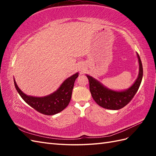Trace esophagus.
Listing matches in <instances>:
<instances>
[{
    "label": "esophagus",
    "mask_w": 156,
    "mask_h": 156,
    "mask_svg": "<svg viewBox=\"0 0 156 156\" xmlns=\"http://www.w3.org/2000/svg\"><path fill=\"white\" fill-rule=\"evenodd\" d=\"M78 69H79V70H80V72H82V71H83V70H84V68H83V66H80V67L78 68Z\"/></svg>",
    "instance_id": "34e87169"
}]
</instances>
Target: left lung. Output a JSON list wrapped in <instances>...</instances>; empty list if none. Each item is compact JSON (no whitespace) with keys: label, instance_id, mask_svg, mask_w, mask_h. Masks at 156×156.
<instances>
[{"label":"left lung","instance_id":"8db88e82","mask_svg":"<svg viewBox=\"0 0 156 156\" xmlns=\"http://www.w3.org/2000/svg\"><path fill=\"white\" fill-rule=\"evenodd\" d=\"M137 57L139 63L137 78L133 84L125 90H112L92 76L86 74L89 81V87L92 97L99 106L110 110H119L127 105L133 98L140 88L143 78V66L137 53Z\"/></svg>","mask_w":156,"mask_h":156}]
</instances>
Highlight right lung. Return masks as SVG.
Masks as SVG:
<instances>
[{
    "label": "right lung",
    "mask_w": 156,
    "mask_h": 156,
    "mask_svg": "<svg viewBox=\"0 0 156 156\" xmlns=\"http://www.w3.org/2000/svg\"><path fill=\"white\" fill-rule=\"evenodd\" d=\"M78 74L76 72L66 78L57 90L45 97H37L25 94L16 83L15 78L14 84L16 91L26 103L40 113L54 115L62 111L70 102L74 82Z\"/></svg>",
    "instance_id": "add662e5"
}]
</instances>
